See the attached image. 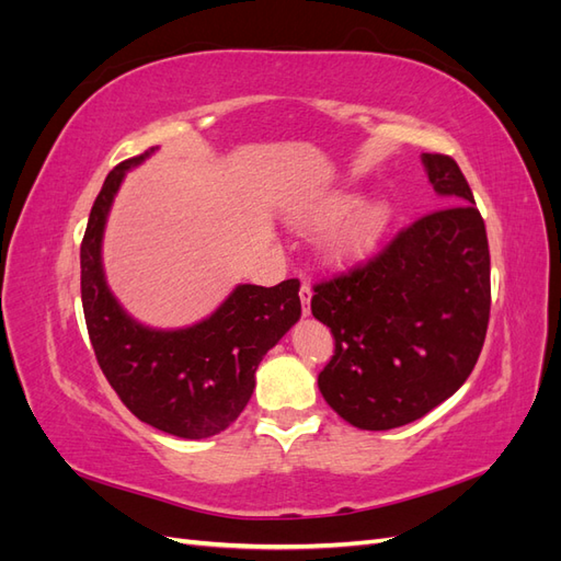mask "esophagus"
<instances>
[{
    "label": "esophagus",
    "mask_w": 561,
    "mask_h": 561,
    "mask_svg": "<svg viewBox=\"0 0 561 561\" xmlns=\"http://www.w3.org/2000/svg\"><path fill=\"white\" fill-rule=\"evenodd\" d=\"M311 297H313L311 285H309V283H301V287H299V299H301L304 316H309V304H311Z\"/></svg>",
    "instance_id": "34e87169"
}]
</instances>
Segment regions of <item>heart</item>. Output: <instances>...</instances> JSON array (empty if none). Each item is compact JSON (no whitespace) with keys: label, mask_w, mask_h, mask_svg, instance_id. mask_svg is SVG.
Here are the masks:
<instances>
[{"label":"heart","mask_w":561,"mask_h":561,"mask_svg":"<svg viewBox=\"0 0 561 561\" xmlns=\"http://www.w3.org/2000/svg\"><path fill=\"white\" fill-rule=\"evenodd\" d=\"M390 219V206L383 198H360L353 203L346 192H328L313 198L293 215V222L307 229H320L318 252L328 262L358 257L375 243Z\"/></svg>","instance_id":"b5f03b06"}]
</instances>
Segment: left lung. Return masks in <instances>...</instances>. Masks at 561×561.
<instances>
[{
    "label": "left lung",
    "instance_id": "left-lung-1",
    "mask_svg": "<svg viewBox=\"0 0 561 561\" xmlns=\"http://www.w3.org/2000/svg\"><path fill=\"white\" fill-rule=\"evenodd\" d=\"M447 206L402 229L377 257L313 287L311 313L334 336L318 375L332 410L390 431L451 398L480 358L489 325V243L461 168L421 154Z\"/></svg>",
    "mask_w": 561,
    "mask_h": 561
}]
</instances>
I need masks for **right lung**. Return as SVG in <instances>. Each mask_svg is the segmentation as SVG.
I'll return each mask as SVG.
<instances>
[{
	"mask_svg": "<svg viewBox=\"0 0 561 561\" xmlns=\"http://www.w3.org/2000/svg\"><path fill=\"white\" fill-rule=\"evenodd\" d=\"M157 149L118 163L93 203L81 241V304L98 365L128 410L168 435L203 439L229 428L245 410L257 365L301 316L299 280L236 285L190 328L135 320L107 285L103 236L126 173Z\"/></svg>",
	"mask_w": 561,
	"mask_h": 561,
	"instance_id": "right-lung-1",
	"label": "right lung"
}]
</instances>
